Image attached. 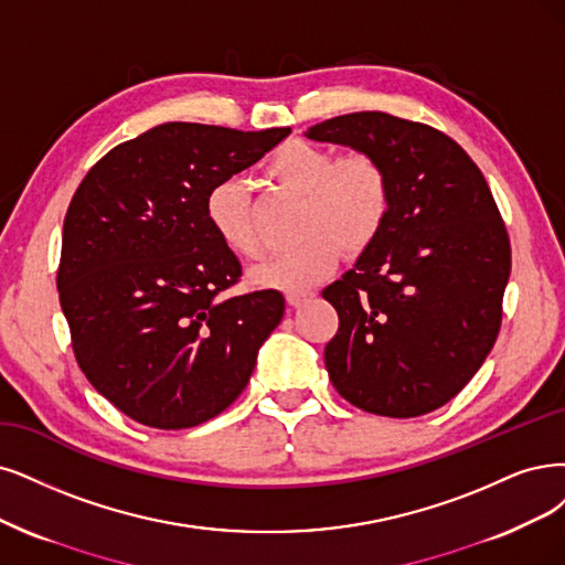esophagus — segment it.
I'll list each match as a JSON object with an SVG mask.
<instances>
[{
  "mask_svg": "<svg viewBox=\"0 0 565 565\" xmlns=\"http://www.w3.org/2000/svg\"><path fill=\"white\" fill-rule=\"evenodd\" d=\"M311 296H315V294H309V290H298V294H288V296H286V302H288L290 307H302Z\"/></svg>",
  "mask_w": 565,
  "mask_h": 565,
  "instance_id": "1",
  "label": "esophagus"
}]
</instances>
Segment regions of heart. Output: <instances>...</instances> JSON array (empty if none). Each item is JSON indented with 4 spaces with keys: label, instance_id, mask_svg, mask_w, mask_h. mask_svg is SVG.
<instances>
[{
    "label": "heart",
    "instance_id": "obj_1",
    "mask_svg": "<svg viewBox=\"0 0 565 565\" xmlns=\"http://www.w3.org/2000/svg\"><path fill=\"white\" fill-rule=\"evenodd\" d=\"M267 174L302 198L298 246L250 267L256 286L298 294L335 267L340 248L359 256L380 237L391 212V177L384 162L363 151L338 158L326 146L288 141L267 162ZM204 216L225 248L256 258L260 244L250 221L246 183L223 179L209 188Z\"/></svg>",
    "mask_w": 565,
    "mask_h": 565
}]
</instances>
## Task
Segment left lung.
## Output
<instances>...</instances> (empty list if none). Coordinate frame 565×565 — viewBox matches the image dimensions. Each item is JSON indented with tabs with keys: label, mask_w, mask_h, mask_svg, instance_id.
Here are the masks:
<instances>
[{
	"label": "left lung",
	"mask_w": 565,
	"mask_h": 565,
	"mask_svg": "<svg viewBox=\"0 0 565 565\" xmlns=\"http://www.w3.org/2000/svg\"><path fill=\"white\" fill-rule=\"evenodd\" d=\"M305 137L377 156L391 177L380 237L323 290L340 317L323 351L332 386L393 419L443 407L503 321L512 254L484 174L445 132L382 111L330 118Z\"/></svg>",
	"instance_id": "1"
}]
</instances>
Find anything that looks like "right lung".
Segmentation results:
<instances>
[{
	"instance_id": "add662e5",
	"label": "right lung",
	"mask_w": 565,
	"mask_h": 565,
	"mask_svg": "<svg viewBox=\"0 0 565 565\" xmlns=\"http://www.w3.org/2000/svg\"><path fill=\"white\" fill-rule=\"evenodd\" d=\"M288 135L162 122L118 143L76 188L62 227L60 307L78 367L130 419L193 428L248 384L284 296L225 294L242 265L214 235L204 198Z\"/></svg>"
}]
</instances>
